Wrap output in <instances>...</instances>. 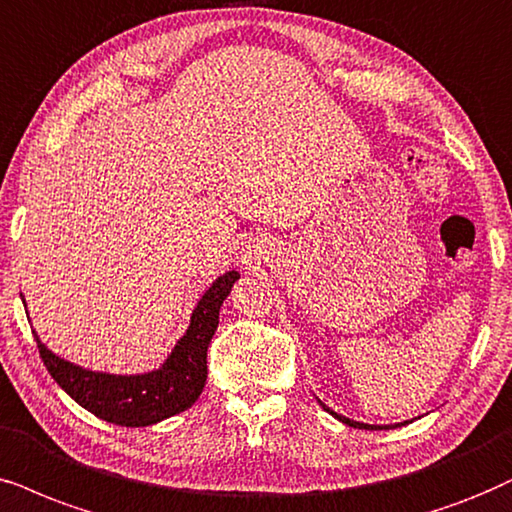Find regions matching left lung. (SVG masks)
Listing matches in <instances>:
<instances>
[{
  "instance_id": "obj_1",
  "label": "left lung",
  "mask_w": 512,
  "mask_h": 512,
  "mask_svg": "<svg viewBox=\"0 0 512 512\" xmlns=\"http://www.w3.org/2000/svg\"><path fill=\"white\" fill-rule=\"evenodd\" d=\"M319 404H321V401H319ZM321 406H323V409H326L328 413H331V416H335V418H338V420H340V423H345V425H349V428H359V430H390V428H397V425H404V423H397V425H385V428H383V425H368V423H359V420L345 418V416H340V413H335V411H331V409H328V406H326V404H321ZM406 423H409V420H406Z\"/></svg>"
}]
</instances>
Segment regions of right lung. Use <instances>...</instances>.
Here are the masks:
<instances>
[{"instance_id":"obj_1","label":"right lung","mask_w":512,"mask_h":512,"mask_svg":"<svg viewBox=\"0 0 512 512\" xmlns=\"http://www.w3.org/2000/svg\"><path fill=\"white\" fill-rule=\"evenodd\" d=\"M241 278L238 271H226L200 297L191 323L177 345L155 371L137 375H113L75 366L56 357L37 338L40 357L61 390H66L82 409L96 418L122 428H146L160 420L191 409L208 380V347L219 323V307Z\"/></svg>"}]
</instances>
